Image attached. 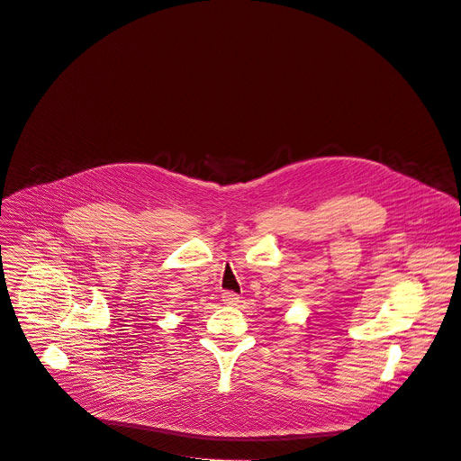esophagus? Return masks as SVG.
<instances>
[{
	"mask_svg": "<svg viewBox=\"0 0 461 461\" xmlns=\"http://www.w3.org/2000/svg\"><path fill=\"white\" fill-rule=\"evenodd\" d=\"M239 295L237 294H233V292H224L222 294V301H224V304L226 306H237L239 304Z\"/></svg>",
	"mask_w": 461,
	"mask_h": 461,
	"instance_id": "1",
	"label": "esophagus"
}]
</instances>
